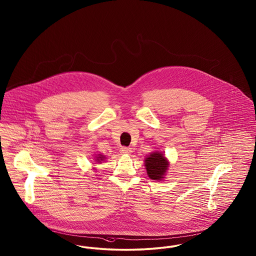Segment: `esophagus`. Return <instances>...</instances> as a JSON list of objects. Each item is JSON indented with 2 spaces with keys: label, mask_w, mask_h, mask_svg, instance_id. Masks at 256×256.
Listing matches in <instances>:
<instances>
[{
  "label": "esophagus",
  "mask_w": 256,
  "mask_h": 256,
  "mask_svg": "<svg viewBox=\"0 0 256 256\" xmlns=\"http://www.w3.org/2000/svg\"><path fill=\"white\" fill-rule=\"evenodd\" d=\"M120 152H121V154H123V155H128V154H132V148H126V146H123V148H121Z\"/></svg>",
  "instance_id": "esophagus-1"
}]
</instances>
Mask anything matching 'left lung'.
<instances>
[{"label": "left lung", "instance_id": "8db88e82", "mask_svg": "<svg viewBox=\"0 0 256 256\" xmlns=\"http://www.w3.org/2000/svg\"><path fill=\"white\" fill-rule=\"evenodd\" d=\"M144 166L150 179L162 181L168 168V161L162 152H154L144 159Z\"/></svg>", "mask_w": 256, "mask_h": 256}]
</instances>
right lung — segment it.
Segmentation results:
<instances>
[{
  "mask_svg": "<svg viewBox=\"0 0 256 256\" xmlns=\"http://www.w3.org/2000/svg\"><path fill=\"white\" fill-rule=\"evenodd\" d=\"M106 159V157L102 155V154H98L96 157H95V162L97 163H102V161H104Z\"/></svg>",
  "mask_w": 256,
  "mask_h": 256,
  "instance_id": "add662e5",
  "label": "right lung"
}]
</instances>
